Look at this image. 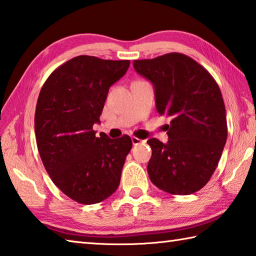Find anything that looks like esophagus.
<instances>
[{
  "label": "esophagus",
  "mask_w": 256,
  "mask_h": 256,
  "mask_svg": "<svg viewBox=\"0 0 256 256\" xmlns=\"http://www.w3.org/2000/svg\"><path fill=\"white\" fill-rule=\"evenodd\" d=\"M131 140H132L133 146H138V144H141V143L144 142L143 140H141V138H136V136H132Z\"/></svg>",
  "instance_id": "1"
}]
</instances>
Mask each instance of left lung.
Returning <instances> with one entry per match:
<instances>
[{
  "label": "left lung",
  "instance_id": "8db88e82",
  "mask_svg": "<svg viewBox=\"0 0 256 256\" xmlns=\"http://www.w3.org/2000/svg\"><path fill=\"white\" fill-rule=\"evenodd\" d=\"M133 67L153 84L158 113L172 118L168 142L148 141L150 180L172 194L198 192L215 172L227 140L220 87L202 64L184 54L134 60Z\"/></svg>",
  "mask_w": 256,
  "mask_h": 256
}]
</instances>
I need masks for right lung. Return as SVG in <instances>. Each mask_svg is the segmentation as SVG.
Listing matches in <instances>:
<instances>
[{
  "mask_svg": "<svg viewBox=\"0 0 256 256\" xmlns=\"http://www.w3.org/2000/svg\"><path fill=\"white\" fill-rule=\"evenodd\" d=\"M130 60L78 56L51 72L36 102L34 132L39 154L52 182L72 200L92 205L118 188L128 136L97 138L110 87L122 78Z\"/></svg>",
  "mask_w": 256,
  "mask_h": 256,
  "instance_id": "add662e5",
  "label": "right lung"
}]
</instances>
